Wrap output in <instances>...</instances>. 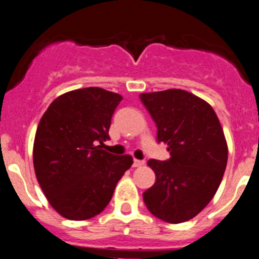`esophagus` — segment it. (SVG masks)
Returning a JSON list of instances; mask_svg holds the SVG:
<instances>
[{
	"label": "esophagus",
	"instance_id": "34e87169",
	"mask_svg": "<svg viewBox=\"0 0 259 259\" xmlns=\"http://www.w3.org/2000/svg\"><path fill=\"white\" fill-rule=\"evenodd\" d=\"M145 163V161H140V159H134V167H141Z\"/></svg>",
	"mask_w": 259,
	"mask_h": 259
}]
</instances>
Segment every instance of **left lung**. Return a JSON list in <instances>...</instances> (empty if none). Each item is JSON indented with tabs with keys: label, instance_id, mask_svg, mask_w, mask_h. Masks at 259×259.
<instances>
[{
	"label": "left lung",
	"instance_id": "left-lung-1",
	"mask_svg": "<svg viewBox=\"0 0 259 259\" xmlns=\"http://www.w3.org/2000/svg\"><path fill=\"white\" fill-rule=\"evenodd\" d=\"M140 100L157 125V141L170 158L148 162L155 183L143 193L146 207L167 223H183L214 197L227 166L228 149L212 107L182 89L143 93Z\"/></svg>",
	"mask_w": 259,
	"mask_h": 259
}]
</instances>
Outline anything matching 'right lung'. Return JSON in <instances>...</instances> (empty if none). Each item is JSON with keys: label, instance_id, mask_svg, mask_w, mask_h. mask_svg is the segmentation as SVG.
I'll list each match as a JSON object with an SVG mask.
<instances>
[{"label": "right lung", "instance_id": "1", "mask_svg": "<svg viewBox=\"0 0 259 259\" xmlns=\"http://www.w3.org/2000/svg\"><path fill=\"white\" fill-rule=\"evenodd\" d=\"M122 96L83 88L59 96L38 123L33 167L49 203L62 217L85 221L100 214L116 183L131 167V155L102 150Z\"/></svg>", "mask_w": 259, "mask_h": 259}]
</instances>
